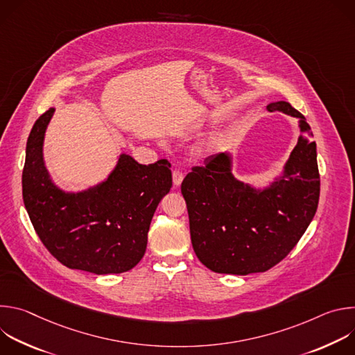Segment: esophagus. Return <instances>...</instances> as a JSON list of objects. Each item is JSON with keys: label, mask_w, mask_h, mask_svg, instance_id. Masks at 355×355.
I'll return each mask as SVG.
<instances>
[{"label": "esophagus", "mask_w": 355, "mask_h": 355, "mask_svg": "<svg viewBox=\"0 0 355 355\" xmlns=\"http://www.w3.org/2000/svg\"><path fill=\"white\" fill-rule=\"evenodd\" d=\"M182 180H184L182 171H181V170H174V171H173V182H174V185L178 187V185L182 182Z\"/></svg>", "instance_id": "esophagus-1"}]
</instances>
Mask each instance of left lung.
Listing matches in <instances>:
<instances>
[{
	"label": "left lung",
	"mask_w": 355,
	"mask_h": 355,
	"mask_svg": "<svg viewBox=\"0 0 355 355\" xmlns=\"http://www.w3.org/2000/svg\"><path fill=\"white\" fill-rule=\"evenodd\" d=\"M299 118L300 135L284 174L266 189L237 181L229 155L192 167L181 184L196 257L219 274L264 272L297 244L312 222L320 195L316 143L309 125L289 103L267 107Z\"/></svg>",
	"instance_id": "obj_1"
}]
</instances>
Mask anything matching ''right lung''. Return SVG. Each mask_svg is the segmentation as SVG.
<instances>
[{
  "mask_svg": "<svg viewBox=\"0 0 355 355\" xmlns=\"http://www.w3.org/2000/svg\"><path fill=\"white\" fill-rule=\"evenodd\" d=\"M55 110L35 122L26 143L22 196L43 245L73 270L98 275L132 270L144 256L151 218L168 193L171 164L143 166L122 155L103 184L67 193L50 180L43 163L44 130Z\"/></svg>",
  "mask_w": 355,
  "mask_h": 355,
  "instance_id": "add662e5",
  "label": "right lung"
}]
</instances>
